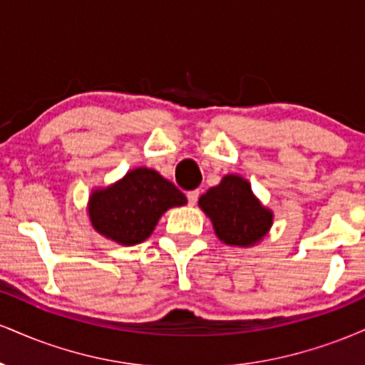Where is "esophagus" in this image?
<instances>
[{
  "mask_svg": "<svg viewBox=\"0 0 365 365\" xmlns=\"http://www.w3.org/2000/svg\"><path fill=\"white\" fill-rule=\"evenodd\" d=\"M187 199H188V204H190V206H195L197 199H199V190L187 192Z\"/></svg>",
  "mask_w": 365,
  "mask_h": 365,
  "instance_id": "esophagus-1",
  "label": "esophagus"
}]
</instances>
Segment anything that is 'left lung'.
Listing matches in <instances>:
<instances>
[{
  "label": "left lung",
  "mask_w": 365,
  "mask_h": 365,
  "mask_svg": "<svg viewBox=\"0 0 365 365\" xmlns=\"http://www.w3.org/2000/svg\"><path fill=\"white\" fill-rule=\"evenodd\" d=\"M216 237L225 245L254 247L269 233L274 215L255 197L249 180L240 175H225L216 187L199 197Z\"/></svg>",
  "instance_id": "8db88e82"
}]
</instances>
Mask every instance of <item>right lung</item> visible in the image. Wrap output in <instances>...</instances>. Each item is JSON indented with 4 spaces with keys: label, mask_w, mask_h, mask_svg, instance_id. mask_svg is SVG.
Masks as SVG:
<instances>
[{
    "label": "right lung",
    "mask_w": 365,
    "mask_h": 365,
    "mask_svg": "<svg viewBox=\"0 0 365 365\" xmlns=\"http://www.w3.org/2000/svg\"><path fill=\"white\" fill-rule=\"evenodd\" d=\"M187 197L156 170L139 166L123 178L91 192L87 215L92 228L120 245H137L153 235L159 217L185 206Z\"/></svg>",
    "instance_id": "right-lung-1"
}]
</instances>
